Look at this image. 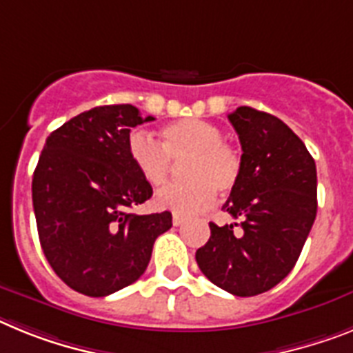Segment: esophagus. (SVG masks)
Returning <instances> with one entry per match:
<instances>
[{"label": "esophagus", "instance_id": "34e87169", "mask_svg": "<svg viewBox=\"0 0 353 353\" xmlns=\"http://www.w3.org/2000/svg\"><path fill=\"white\" fill-rule=\"evenodd\" d=\"M185 216H183V214H179V212H174L173 214V225L174 227H180V225H183V223H185Z\"/></svg>", "mask_w": 353, "mask_h": 353}]
</instances>
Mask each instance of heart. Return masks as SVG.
Wrapping results in <instances>:
<instances>
[{
  "mask_svg": "<svg viewBox=\"0 0 353 353\" xmlns=\"http://www.w3.org/2000/svg\"><path fill=\"white\" fill-rule=\"evenodd\" d=\"M221 128L203 119H182L161 130V143L135 132L128 139V157L144 182L159 189L168 183L173 162L183 161V179L189 182L165 189L157 196L162 209L191 214L205 210L216 191L227 194L241 176V155L221 139Z\"/></svg>",
  "mask_w": 353,
  "mask_h": 353,
  "instance_id": "1",
  "label": "heart"
}]
</instances>
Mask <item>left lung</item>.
<instances>
[{"instance_id": "1", "label": "left lung", "mask_w": 353, "mask_h": 353, "mask_svg": "<svg viewBox=\"0 0 353 353\" xmlns=\"http://www.w3.org/2000/svg\"><path fill=\"white\" fill-rule=\"evenodd\" d=\"M228 121L239 135L243 168L223 210L241 223H209L196 263L218 288L255 296L284 280L302 254L318 210L316 164L279 117L239 107Z\"/></svg>"}]
</instances>
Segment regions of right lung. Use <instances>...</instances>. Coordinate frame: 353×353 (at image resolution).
<instances>
[{"label":"right lung","instance_id":"obj_1","mask_svg":"<svg viewBox=\"0 0 353 353\" xmlns=\"http://www.w3.org/2000/svg\"><path fill=\"white\" fill-rule=\"evenodd\" d=\"M134 105H103L51 132L33 171L32 200L39 241L65 284L107 296L134 284L153 243L171 228V212H130L152 185L128 157L134 126L153 121Z\"/></svg>","mask_w":353,"mask_h":353}]
</instances>
